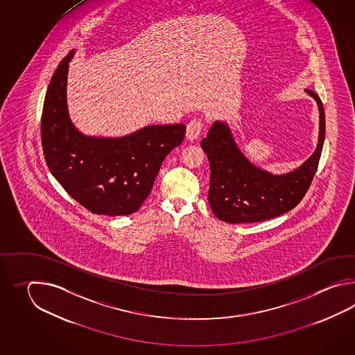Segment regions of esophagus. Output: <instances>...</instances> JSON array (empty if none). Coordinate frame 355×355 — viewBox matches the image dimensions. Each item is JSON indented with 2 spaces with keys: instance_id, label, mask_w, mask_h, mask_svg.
<instances>
[{
  "instance_id": "1",
  "label": "esophagus",
  "mask_w": 355,
  "mask_h": 355,
  "mask_svg": "<svg viewBox=\"0 0 355 355\" xmlns=\"http://www.w3.org/2000/svg\"><path fill=\"white\" fill-rule=\"evenodd\" d=\"M203 124L202 118H194L189 121L188 125H187V138L189 141H194L199 137L202 129H203Z\"/></svg>"
}]
</instances>
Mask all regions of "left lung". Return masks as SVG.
Listing matches in <instances>:
<instances>
[{
    "mask_svg": "<svg viewBox=\"0 0 355 355\" xmlns=\"http://www.w3.org/2000/svg\"><path fill=\"white\" fill-rule=\"evenodd\" d=\"M320 109V137L316 151L300 168L289 174L265 173L242 155L230 129L214 123L202 148L211 166L208 202L216 217L228 223H252L278 217L298 205L316 174L324 139V112L321 98L312 90Z\"/></svg>",
    "mask_w": 355,
    "mask_h": 355,
    "instance_id": "left-lung-1",
    "label": "left lung"
}]
</instances>
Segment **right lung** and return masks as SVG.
I'll use <instances>...</instances> for the list:
<instances>
[{
    "label": "right lung",
    "mask_w": 355,
    "mask_h": 355,
    "mask_svg": "<svg viewBox=\"0 0 355 355\" xmlns=\"http://www.w3.org/2000/svg\"><path fill=\"white\" fill-rule=\"evenodd\" d=\"M72 54L54 71L43 104L40 135L46 165L86 209L105 216L132 214L151 193L162 161L182 144L185 125H151L123 138L83 136L67 112Z\"/></svg>",
    "instance_id": "right-lung-1"
}]
</instances>
